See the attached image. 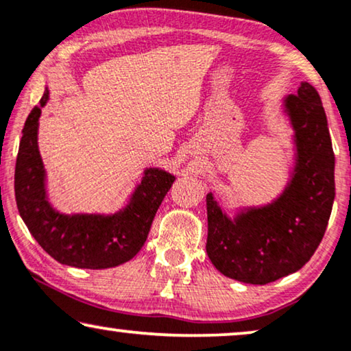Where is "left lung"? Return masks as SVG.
Wrapping results in <instances>:
<instances>
[{"label": "left lung", "mask_w": 351, "mask_h": 351, "mask_svg": "<svg viewBox=\"0 0 351 351\" xmlns=\"http://www.w3.org/2000/svg\"><path fill=\"white\" fill-rule=\"evenodd\" d=\"M281 107L294 145L281 193L271 203L241 206L233 217L213 193L206 196V252L222 275L246 285H268L300 270L319 246L334 204L335 156L318 93L302 81Z\"/></svg>", "instance_id": "obj_1"}]
</instances>
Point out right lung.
I'll use <instances>...</instances> for the list:
<instances>
[{"instance_id": "right-lung-1", "label": "right lung", "mask_w": 351, "mask_h": 351, "mask_svg": "<svg viewBox=\"0 0 351 351\" xmlns=\"http://www.w3.org/2000/svg\"><path fill=\"white\" fill-rule=\"evenodd\" d=\"M47 100L46 88L22 131L14 176L19 214L38 244L57 262L90 270L121 265L147 241L156 210L176 177L160 167H147L128 203L117 213H60L47 198L46 169L38 148L41 108Z\"/></svg>"}]
</instances>
